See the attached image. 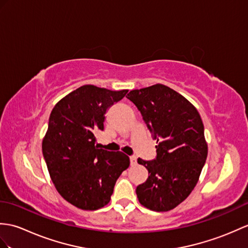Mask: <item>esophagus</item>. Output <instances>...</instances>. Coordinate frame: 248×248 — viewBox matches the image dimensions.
I'll return each mask as SVG.
<instances>
[{"mask_svg": "<svg viewBox=\"0 0 248 248\" xmlns=\"http://www.w3.org/2000/svg\"><path fill=\"white\" fill-rule=\"evenodd\" d=\"M130 162H131V165L133 166V165H135L136 164V156H130Z\"/></svg>", "mask_w": 248, "mask_h": 248, "instance_id": "obj_1", "label": "esophagus"}]
</instances>
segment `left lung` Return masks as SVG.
<instances>
[{
  "mask_svg": "<svg viewBox=\"0 0 248 248\" xmlns=\"http://www.w3.org/2000/svg\"><path fill=\"white\" fill-rule=\"evenodd\" d=\"M156 140V158L137 159L149 176L137 186L140 203L153 211H169L191 193L206 162L208 147L197 108L164 84L133 90L126 96Z\"/></svg>",
  "mask_w": 248,
  "mask_h": 248,
  "instance_id": "8db88e82",
  "label": "left lung"
}]
</instances>
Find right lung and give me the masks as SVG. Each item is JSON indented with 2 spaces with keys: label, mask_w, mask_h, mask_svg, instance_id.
<instances>
[{
  "label": "right lung",
  "mask_w": 248,
  "mask_h": 248,
  "mask_svg": "<svg viewBox=\"0 0 248 248\" xmlns=\"http://www.w3.org/2000/svg\"><path fill=\"white\" fill-rule=\"evenodd\" d=\"M128 90L111 91L86 84L57 102L50 113L42 152L61 197L82 210H97L111 200L115 183L130 166L123 152L96 146L105 114Z\"/></svg>",
  "instance_id": "obj_1"
}]
</instances>
